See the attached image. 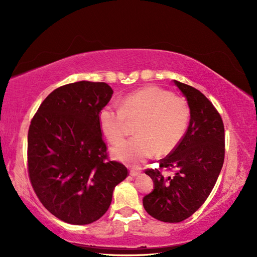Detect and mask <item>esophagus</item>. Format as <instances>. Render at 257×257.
Masks as SVG:
<instances>
[{"instance_id":"obj_1","label":"esophagus","mask_w":257,"mask_h":257,"mask_svg":"<svg viewBox=\"0 0 257 257\" xmlns=\"http://www.w3.org/2000/svg\"><path fill=\"white\" fill-rule=\"evenodd\" d=\"M130 175H131L132 177H136V176H138V175H141V172H137V170L131 169V170H130Z\"/></svg>"}]
</instances>
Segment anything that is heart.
<instances>
[{"instance_id": "1", "label": "heart", "mask_w": 257, "mask_h": 257, "mask_svg": "<svg viewBox=\"0 0 257 257\" xmlns=\"http://www.w3.org/2000/svg\"><path fill=\"white\" fill-rule=\"evenodd\" d=\"M190 109L186 100L155 85L126 95L120 107L106 105L98 112V124L110 144L127 134L130 122H137L136 137L112 148V157L137 165L159 153L173 152L188 128Z\"/></svg>"}]
</instances>
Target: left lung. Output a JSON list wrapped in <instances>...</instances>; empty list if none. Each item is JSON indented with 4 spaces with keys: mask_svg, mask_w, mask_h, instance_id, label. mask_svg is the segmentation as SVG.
Listing matches in <instances>:
<instances>
[{
    "mask_svg": "<svg viewBox=\"0 0 257 257\" xmlns=\"http://www.w3.org/2000/svg\"><path fill=\"white\" fill-rule=\"evenodd\" d=\"M190 107L191 119L181 143L159 169H146L154 183L143 199L144 208L154 219L178 223L190 217L205 203L224 163L225 134L220 113L197 89L174 80ZM173 172L168 176L164 170Z\"/></svg>",
    "mask_w": 257,
    "mask_h": 257,
    "instance_id": "left-lung-1",
    "label": "left lung"
}]
</instances>
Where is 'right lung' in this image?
I'll return each mask as SVG.
<instances>
[{"mask_svg":"<svg viewBox=\"0 0 257 257\" xmlns=\"http://www.w3.org/2000/svg\"><path fill=\"white\" fill-rule=\"evenodd\" d=\"M112 89L105 82L78 81L52 91L31 121L28 172L38 199L61 221L85 225L109 208L114 186L127 168L109 161L98 112Z\"/></svg>","mask_w":257,"mask_h":257,"instance_id":"obj_1","label":"right lung"}]
</instances>
